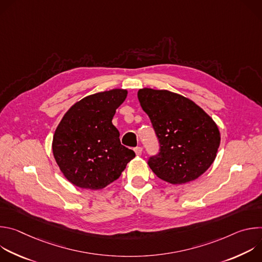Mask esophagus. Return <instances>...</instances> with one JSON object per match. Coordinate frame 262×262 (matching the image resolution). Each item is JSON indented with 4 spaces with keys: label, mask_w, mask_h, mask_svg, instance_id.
Masks as SVG:
<instances>
[{
    "label": "esophagus",
    "mask_w": 262,
    "mask_h": 262,
    "mask_svg": "<svg viewBox=\"0 0 262 262\" xmlns=\"http://www.w3.org/2000/svg\"><path fill=\"white\" fill-rule=\"evenodd\" d=\"M134 150H135V152H136L137 156H141V155H142V151H143V148H142V147H136V148L134 149Z\"/></svg>",
    "instance_id": "esophagus-1"
}]
</instances>
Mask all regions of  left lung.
<instances>
[{"label":"left lung","mask_w":262,"mask_h":262,"mask_svg":"<svg viewBox=\"0 0 262 262\" xmlns=\"http://www.w3.org/2000/svg\"><path fill=\"white\" fill-rule=\"evenodd\" d=\"M138 98L160 142V152L148 160L154 173L172 184L201 176L213 163L221 142L211 117L191 99L168 90L140 89Z\"/></svg>","instance_id":"obj_1"}]
</instances>
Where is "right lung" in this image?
I'll return each mask as SVG.
<instances>
[{
    "mask_svg": "<svg viewBox=\"0 0 262 262\" xmlns=\"http://www.w3.org/2000/svg\"><path fill=\"white\" fill-rule=\"evenodd\" d=\"M127 91L113 89L84 97L63 116L53 138L54 158L67 180L100 190L119 178L135 157L112 123Z\"/></svg>",
    "mask_w": 262,
    "mask_h": 262,
    "instance_id": "1",
    "label": "right lung"
}]
</instances>
